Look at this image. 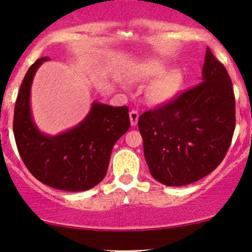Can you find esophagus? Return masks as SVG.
Listing matches in <instances>:
<instances>
[{"mask_svg": "<svg viewBox=\"0 0 252 252\" xmlns=\"http://www.w3.org/2000/svg\"><path fill=\"white\" fill-rule=\"evenodd\" d=\"M129 116H130L131 126H136L138 123V119H139V113H138V111H136V109H132V111H130Z\"/></svg>", "mask_w": 252, "mask_h": 252, "instance_id": "34e87169", "label": "esophagus"}]
</instances>
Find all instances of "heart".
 <instances>
[{
  "instance_id": "heart-1",
  "label": "heart",
  "mask_w": 252,
  "mask_h": 252,
  "mask_svg": "<svg viewBox=\"0 0 252 252\" xmlns=\"http://www.w3.org/2000/svg\"><path fill=\"white\" fill-rule=\"evenodd\" d=\"M168 70V65L158 59L145 60L137 63L133 75L137 79H151L160 76L146 89V97L153 104H166L175 99L184 86V73L180 69Z\"/></svg>"
}]
</instances>
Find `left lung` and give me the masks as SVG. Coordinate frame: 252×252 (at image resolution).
Here are the masks:
<instances>
[{
  "mask_svg": "<svg viewBox=\"0 0 252 252\" xmlns=\"http://www.w3.org/2000/svg\"><path fill=\"white\" fill-rule=\"evenodd\" d=\"M151 175L166 186L195 183L224 160L235 129L231 77L207 48L202 82L140 115Z\"/></svg>",
  "mask_w": 252,
  "mask_h": 252,
  "instance_id": "1",
  "label": "left lung"
}]
</instances>
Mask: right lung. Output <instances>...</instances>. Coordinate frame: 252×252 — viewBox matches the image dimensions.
Wrapping results in <instances>:
<instances>
[{
  "label": "right lung",
  "mask_w": 252,
  "mask_h": 252,
  "mask_svg": "<svg viewBox=\"0 0 252 252\" xmlns=\"http://www.w3.org/2000/svg\"><path fill=\"white\" fill-rule=\"evenodd\" d=\"M49 57L37 59L27 70L16 100L13 134L20 158L37 180L60 190L81 192L104 179L112 150L130 127L129 108L94 102L87 118L58 136L42 133L31 112L34 75Z\"/></svg>",
  "instance_id": "right-lung-1"
}]
</instances>
